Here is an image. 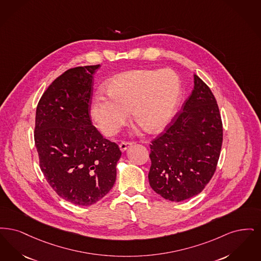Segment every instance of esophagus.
<instances>
[{
	"mask_svg": "<svg viewBox=\"0 0 261 261\" xmlns=\"http://www.w3.org/2000/svg\"><path fill=\"white\" fill-rule=\"evenodd\" d=\"M132 145V142H127V141H123V142H121L120 143V149H121V151H125L127 148L129 147Z\"/></svg>",
	"mask_w": 261,
	"mask_h": 261,
	"instance_id": "1",
	"label": "esophagus"
}]
</instances>
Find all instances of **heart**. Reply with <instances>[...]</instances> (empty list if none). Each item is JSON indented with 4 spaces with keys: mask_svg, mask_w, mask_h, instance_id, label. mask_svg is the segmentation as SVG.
<instances>
[{
    "mask_svg": "<svg viewBox=\"0 0 261 261\" xmlns=\"http://www.w3.org/2000/svg\"><path fill=\"white\" fill-rule=\"evenodd\" d=\"M108 98L96 96L90 106L91 119L103 136L110 137L128 119L147 133H157L170 122L181 91L178 75L170 70L139 69L120 74L105 88Z\"/></svg>",
    "mask_w": 261,
    "mask_h": 261,
    "instance_id": "heart-1",
    "label": "heart"
}]
</instances>
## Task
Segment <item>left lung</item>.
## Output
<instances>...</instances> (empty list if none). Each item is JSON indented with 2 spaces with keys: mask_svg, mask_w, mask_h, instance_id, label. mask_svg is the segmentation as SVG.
I'll list each match as a JSON object with an SVG mask.
<instances>
[{
  "mask_svg": "<svg viewBox=\"0 0 261 261\" xmlns=\"http://www.w3.org/2000/svg\"><path fill=\"white\" fill-rule=\"evenodd\" d=\"M223 139L216 97L194 75V90L150 144L148 178L164 199L181 202L204 190L215 174Z\"/></svg>",
  "mask_w": 261,
  "mask_h": 261,
  "instance_id": "left-lung-1",
  "label": "left lung"
}]
</instances>
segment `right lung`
<instances>
[{"mask_svg":"<svg viewBox=\"0 0 261 261\" xmlns=\"http://www.w3.org/2000/svg\"><path fill=\"white\" fill-rule=\"evenodd\" d=\"M99 65L75 67L55 80L39 100L35 146L45 180L59 197L91 205L111 190L122 152L92 125V75Z\"/></svg>","mask_w":261,"mask_h":261,"instance_id":"right-lung-1","label":"right lung"}]
</instances>
